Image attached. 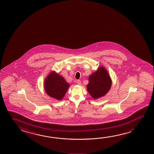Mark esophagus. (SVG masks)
Masks as SVG:
<instances>
[{"label": "esophagus", "instance_id": "obj_1", "mask_svg": "<svg viewBox=\"0 0 154 154\" xmlns=\"http://www.w3.org/2000/svg\"><path fill=\"white\" fill-rule=\"evenodd\" d=\"M77 83L78 84V85H81V81L80 80H77Z\"/></svg>", "mask_w": 154, "mask_h": 154}]
</instances>
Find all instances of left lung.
<instances>
[{
	"label": "left lung",
	"instance_id": "8db88e82",
	"mask_svg": "<svg viewBox=\"0 0 154 154\" xmlns=\"http://www.w3.org/2000/svg\"><path fill=\"white\" fill-rule=\"evenodd\" d=\"M87 90L94 99L104 96L110 89L111 80L107 71L103 67L92 73L89 78Z\"/></svg>",
	"mask_w": 154,
	"mask_h": 154
}]
</instances>
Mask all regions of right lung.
<instances>
[{"instance_id": "right-lung-1", "label": "right lung", "mask_w": 154, "mask_h": 154, "mask_svg": "<svg viewBox=\"0 0 154 154\" xmlns=\"http://www.w3.org/2000/svg\"><path fill=\"white\" fill-rule=\"evenodd\" d=\"M69 87V84L62 76L52 72L45 81L44 88L47 94L50 97L61 100L64 96Z\"/></svg>"}]
</instances>
